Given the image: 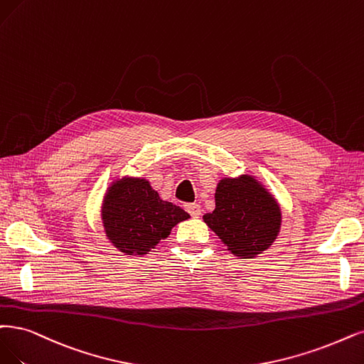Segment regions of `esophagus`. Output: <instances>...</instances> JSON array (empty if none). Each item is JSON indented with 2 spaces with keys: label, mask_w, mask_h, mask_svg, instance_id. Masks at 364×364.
Wrapping results in <instances>:
<instances>
[{
  "label": "esophagus",
  "mask_w": 364,
  "mask_h": 364,
  "mask_svg": "<svg viewBox=\"0 0 364 364\" xmlns=\"http://www.w3.org/2000/svg\"><path fill=\"white\" fill-rule=\"evenodd\" d=\"M186 210L189 211V214L192 218H199L200 216V213H203V210H200V205L199 204H196V203H193V204H187L186 205Z\"/></svg>",
  "instance_id": "obj_1"
}]
</instances>
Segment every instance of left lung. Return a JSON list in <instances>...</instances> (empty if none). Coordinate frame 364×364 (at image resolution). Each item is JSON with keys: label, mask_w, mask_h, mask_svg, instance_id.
Instances as JSON below:
<instances>
[{"label": "left lung", "mask_w": 364, "mask_h": 364, "mask_svg": "<svg viewBox=\"0 0 364 364\" xmlns=\"http://www.w3.org/2000/svg\"><path fill=\"white\" fill-rule=\"evenodd\" d=\"M214 200L216 208L203 219L235 257L257 258L274 243L282 225L280 205L253 175L222 178Z\"/></svg>", "instance_id": "left-lung-1"}]
</instances>
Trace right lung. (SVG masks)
<instances>
[{
    "label": "right lung",
    "mask_w": 364,
    "mask_h": 364,
    "mask_svg": "<svg viewBox=\"0 0 364 364\" xmlns=\"http://www.w3.org/2000/svg\"><path fill=\"white\" fill-rule=\"evenodd\" d=\"M189 213L164 200L150 181L123 177L107 187L102 203V223L106 238L124 255H146Z\"/></svg>",
    "instance_id": "add662e5"
}]
</instances>
